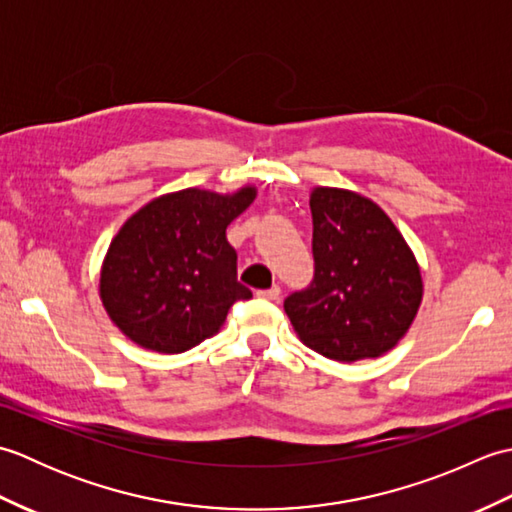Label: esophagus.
I'll use <instances>...</instances> for the list:
<instances>
[{
	"mask_svg": "<svg viewBox=\"0 0 512 512\" xmlns=\"http://www.w3.org/2000/svg\"><path fill=\"white\" fill-rule=\"evenodd\" d=\"M279 295H281L279 286H273V288H268V290H257V297L259 299H266V301H277Z\"/></svg>",
	"mask_w": 512,
	"mask_h": 512,
	"instance_id": "esophagus-1",
	"label": "esophagus"
}]
</instances>
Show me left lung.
<instances>
[{
	"label": "left lung",
	"mask_w": 512,
	"mask_h": 512,
	"mask_svg": "<svg viewBox=\"0 0 512 512\" xmlns=\"http://www.w3.org/2000/svg\"><path fill=\"white\" fill-rule=\"evenodd\" d=\"M310 211L314 279L284 301L292 328L332 361L383 356L418 314L416 257L387 213L354 191L317 187Z\"/></svg>",
	"instance_id": "8db88e82"
}]
</instances>
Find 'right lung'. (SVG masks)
Returning <instances> with one entry per match:
<instances>
[{
    "label": "right lung",
    "instance_id": "right-lung-1",
    "mask_svg": "<svg viewBox=\"0 0 512 512\" xmlns=\"http://www.w3.org/2000/svg\"><path fill=\"white\" fill-rule=\"evenodd\" d=\"M255 200L182 189L160 195L123 224L101 268V301L127 339L145 350L180 354L222 328L237 299V253L226 226Z\"/></svg>",
    "mask_w": 512,
    "mask_h": 512
}]
</instances>
